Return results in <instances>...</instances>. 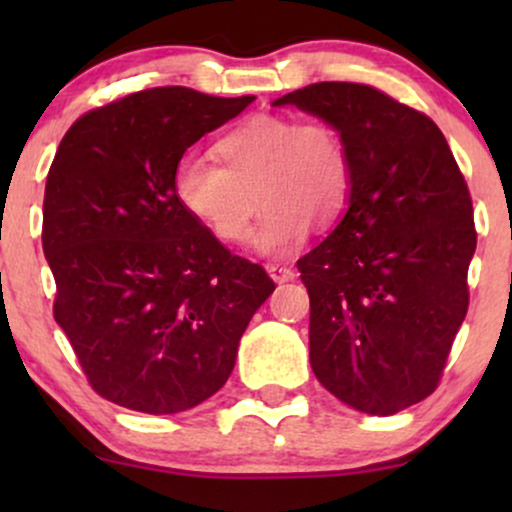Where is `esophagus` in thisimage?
Wrapping results in <instances>:
<instances>
[{"instance_id": "34e87169", "label": "esophagus", "mask_w": 512, "mask_h": 512, "mask_svg": "<svg viewBox=\"0 0 512 512\" xmlns=\"http://www.w3.org/2000/svg\"><path fill=\"white\" fill-rule=\"evenodd\" d=\"M267 272L272 276V281L276 284H286V281H291L293 276V269L291 267H281V264H267Z\"/></svg>"}]
</instances>
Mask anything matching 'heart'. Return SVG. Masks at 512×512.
I'll return each instance as SVG.
<instances>
[{"label":"heart","instance_id":"heart-1","mask_svg":"<svg viewBox=\"0 0 512 512\" xmlns=\"http://www.w3.org/2000/svg\"><path fill=\"white\" fill-rule=\"evenodd\" d=\"M216 156L221 166L180 161L173 195L221 243H248L260 199L264 216L255 248L284 257L303 243L310 221H332L349 197V151L342 134L322 120L255 115L223 134Z\"/></svg>","mask_w":512,"mask_h":512}]
</instances>
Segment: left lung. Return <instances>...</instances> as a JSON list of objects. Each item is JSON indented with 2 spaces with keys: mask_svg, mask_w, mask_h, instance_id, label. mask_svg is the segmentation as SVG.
Returning <instances> with one entry per match:
<instances>
[{
  "mask_svg": "<svg viewBox=\"0 0 512 512\" xmlns=\"http://www.w3.org/2000/svg\"><path fill=\"white\" fill-rule=\"evenodd\" d=\"M272 105L332 125L351 161L344 216L298 260L310 366L351 409L392 416L436 390L467 315V182L436 122L383 91L322 81Z\"/></svg>",
  "mask_w": 512,
  "mask_h": 512,
  "instance_id": "8db88e82",
  "label": "left lung"
}]
</instances>
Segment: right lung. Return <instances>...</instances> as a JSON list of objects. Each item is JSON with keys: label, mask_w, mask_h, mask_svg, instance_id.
<instances>
[{"label": "right lung", "mask_w": 512, "mask_h": 512, "mask_svg": "<svg viewBox=\"0 0 512 512\" xmlns=\"http://www.w3.org/2000/svg\"><path fill=\"white\" fill-rule=\"evenodd\" d=\"M252 101L151 88L79 117L57 149L43 202L55 320L93 390L120 407L178 414L219 392L272 296L260 264L173 195L182 154Z\"/></svg>", "instance_id": "add662e5"}]
</instances>
